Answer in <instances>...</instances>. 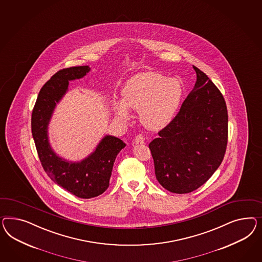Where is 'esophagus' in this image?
I'll list each match as a JSON object with an SVG mask.
<instances>
[{
  "label": "esophagus",
  "mask_w": 262,
  "mask_h": 262,
  "mask_svg": "<svg viewBox=\"0 0 262 262\" xmlns=\"http://www.w3.org/2000/svg\"><path fill=\"white\" fill-rule=\"evenodd\" d=\"M135 143L137 144H142L144 143V137L142 135H138L136 138H135Z\"/></svg>",
  "instance_id": "1"
}]
</instances>
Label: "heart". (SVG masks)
Segmentation results:
<instances>
[{"label": "heart", "mask_w": 262, "mask_h": 262, "mask_svg": "<svg viewBox=\"0 0 262 262\" xmlns=\"http://www.w3.org/2000/svg\"><path fill=\"white\" fill-rule=\"evenodd\" d=\"M123 102L116 104L121 118L129 117L128 107L140 112L145 127L159 130L166 126L179 109L183 88L181 83L165 75L146 72L135 75L122 90Z\"/></svg>", "instance_id": "1"}]
</instances>
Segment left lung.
Masks as SVG:
<instances>
[{
  "label": "left lung",
  "instance_id": "obj_1",
  "mask_svg": "<svg viewBox=\"0 0 262 262\" xmlns=\"http://www.w3.org/2000/svg\"><path fill=\"white\" fill-rule=\"evenodd\" d=\"M197 80L175 118L149 143L155 175L173 193L201 187L224 159L228 143V110L223 95L193 66Z\"/></svg>",
  "mask_w": 262,
  "mask_h": 262
}]
</instances>
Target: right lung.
Masks as SVG:
<instances>
[{
  "mask_svg": "<svg viewBox=\"0 0 262 262\" xmlns=\"http://www.w3.org/2000/svg\"><path fill=\"white\" fill-rule=\"evenodd\" d=\"M89 71L88 66H78L55 73L41 88L31 114L32 137L46 173L55 184L83 199L102 194L108 188L114 162L126 145L118 138L106 136L91 156L77 164L63 161L51 148L47 128L53 109L66 93L69 80L78 79Z\"/></svg>",
  "mask_w": 262,
  "mask_h": 262,
  "instance_id": "add662e5",
  "label": "right lung"
}]
</instances>
